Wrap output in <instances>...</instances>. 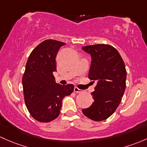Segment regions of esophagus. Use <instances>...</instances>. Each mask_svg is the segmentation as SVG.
<instances>
[{"instance_id": "obj_1", "label": "esophagus", "mask_w": 147, "mask_h": 147, "mask_svg": "<svg viewBox=\"0 0 147 147\" xmlns=\"http://www.w3.org/2000/svg\"><path fill=\"white\" fill-rule=\"evenodd\" d=\"M74 92H75V93H82V90H81V89H80L79 88L77 87V86H75V87L74 88Z\"/></svg>"}]
</instances>
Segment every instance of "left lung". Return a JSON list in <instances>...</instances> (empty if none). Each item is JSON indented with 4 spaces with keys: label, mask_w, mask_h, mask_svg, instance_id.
Instances as JSON below:
<instances>
[{
    "label": "left lung",
    "mask_w": 147,
    "mask_h": 147,
    "mask_svg": "<svg viewBox=\"0 0 147 147\" xmlns=\"http://www.w3.org/2000/svg\"><path fill=\"white\" fill-rule=\"evenodd\" d=\"M82 50L92 57L89 78L97 82L91 94L94 102L82 113L91 120L102 121L109 118L121 102L126 87L125 65L112 46L95 44L83 46Z\"/></svg>",
    "instance_id": "left-lung-1"
}]
</instances>
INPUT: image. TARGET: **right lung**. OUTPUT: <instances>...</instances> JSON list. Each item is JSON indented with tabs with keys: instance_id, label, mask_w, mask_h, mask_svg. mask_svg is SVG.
<instances>
[{
	"instance_id": "obj_1",
	"label": "right lung",
	"mask_w": 147,
	"mask_h": 147,
	"mask_svg": "<svg viewBox=\"0 0 147 147\" xmlns=\"http://www.w3.org/2000/svg\"><path fill=\"white\" fill-rule=\"evenodd\" d=\"M65 43L53 39L41 42L29 55L22 77L24 101L30 115L37 121L48 123L59 115L62 101L74 91L72 84L55 82L57 53Z\"/></svg>"
}]
</instances>
